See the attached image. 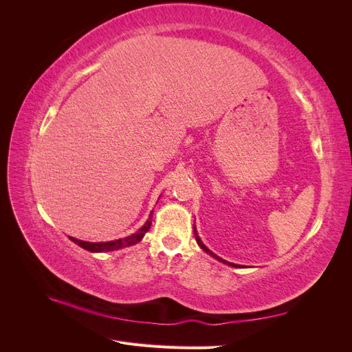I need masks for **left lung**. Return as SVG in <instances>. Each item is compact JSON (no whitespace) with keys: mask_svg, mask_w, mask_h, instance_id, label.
<instances>
[{"mask_svg":"<svg viewBox=\"0 0 352 352\" xmlns=\"http://www.w3.org/2000/svg\"><path fill=\"white\" fill-rule=\"evenodd\" d=\"M194 233H195V239H197V243L199 245V247H201V250H204L207 254H210V255H212V257H214L216 260H219V261H221V263H225V264H229V265H232V267H238V265L236 264H233V263H228V261H225V260H223V258H220V257H217V255L216 254H212L207 247H206V245L204 243H202L201 242V239H199V236L197 235V230H195V228H194Z\"/></svg>","mask_w":352,"mask_h":352,"instance_id":"obj_1","label":"left lung"}]
</instances>
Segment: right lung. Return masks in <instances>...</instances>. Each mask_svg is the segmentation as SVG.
I'll return each instance as SVG.
<instances>
[{
  "label": "right lung",
  "mask_w": 352,
  "mask_h": 352,
  "mask_svg": "<svg viewBox=\"0 0 352 352\" xmlns=\"http://www.w3.org/2000/svg\"><path fill=\"white\" fill-rule=\"evenodd\" d=\"M151 217H153V212L150 214V219L146 220V223L140 230H138L136 233H132L131 236H126V238H122V239L109 241V242H87V241H79L76 238L70 236V241H73L74 243H78L80 248L91 251V252H104V251L122 250L124 247H131V245L138 243L144 238L145 233L150 230V228H151Z\"/></svg>",
  "instance_id": "add662e5"
}]
</instances>
